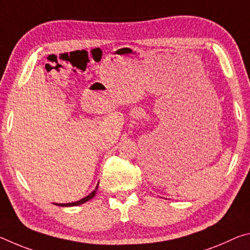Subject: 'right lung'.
<instances>
[{
	"mask_svg": "<svg viewBox=\"0 0 250 250\" xmlns=\"http://www.w3.org/2000/svg\"><path fill=\"white\" fill-rule=\"evenodd\" d=\"M97 189H98V185L96 186L95 191H92V192L89 194V195L86 196V197H83V198H82V200L78 201V202H75V203H67V204H56V205H58V206H62V207H64V206H76V205L83 204V203H86L87 201L91 200V198L96 195V192H97Z\"/></svg>",
	"mask_w": 250,
	"mask_h": 250,
	"instance_id": "add662e5",
	"label": "right lung"
}]
</instances>
